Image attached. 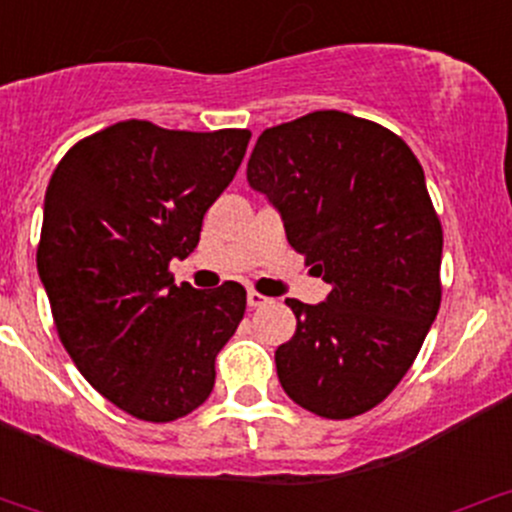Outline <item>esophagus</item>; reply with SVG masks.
Segmentation results:
<instances>
[{
	"instance_id": "34e87169",
	"label": "esophagus",
	"mask_w": 512,
	"mask_h": 512,
	"mask_svg": "<svg viewBox=\"0 0 512 512\" xmlns=\"http://www.w3.org/2000/svg\"><path fill=\"white\" fill-rule=\"evenodd\" d=\"M265 304H270V299H267L265 294L255 292V289H250V292H247V307L257 309V307H265Z\"/></svg>"
}]
</instances>
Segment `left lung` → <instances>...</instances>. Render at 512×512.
Listing matches in <instances>:
<instances>
[{
  "label": "left lung",
  "mask_w": 512,
  "mask_h": 512,
  "mask_svg": "<svg viewBox=\"0 0 512 512\" xmlns=\"http://www.w3.org/2000/svg\"><path fill=\"white\" fill-rule=\"evenodd\" d=\"M247 180L272 200L287 240L332 285L287 299L297 332L275 352L289 399L352 418L396 389L441 307L443 230L404 138L342 111H314L257 138Z\"/></svg>",
  "instance_id": "obj_1"
}]
</instances>
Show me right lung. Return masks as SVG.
<instances>
[{
  "instance_id": "obj_1",
  "label": "right lung",
  "mask_w": 512,
  "mask_h": 512,
  "mask_svg": "<svg viewBox=\"0 0 512 512\" xmlns=\"http://www.w3.org/2000/svg\"><path fill=\"white\" fill-rule=\"evenodd\" d=\"M250 136L131 118L74 143L49 180L36 267L56 332L98 394L141 421L198 409L245 317V287L175 285L170 260L198 247Z\"/></svg>"
}]
</instances>
